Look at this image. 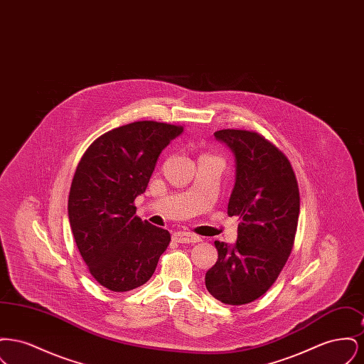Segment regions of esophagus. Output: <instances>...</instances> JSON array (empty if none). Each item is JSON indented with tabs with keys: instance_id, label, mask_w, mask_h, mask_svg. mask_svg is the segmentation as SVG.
<instances>
[{
	"instance_id": "34e87169",
	"label": "esophagus",
	"mask_w": 364,
	"mask_h": 364,
	"mask_svg": "<svg viewBox=\"0 0 364 364\" xmlns=\"http://www.w3.org/2000/svg\"><path fill=\"white\" fill-rule=\"evenodd\" d=\"M174 242H199L200 237L191 233V232H174L173 236Z\"/></svg>"
}]
</instances>
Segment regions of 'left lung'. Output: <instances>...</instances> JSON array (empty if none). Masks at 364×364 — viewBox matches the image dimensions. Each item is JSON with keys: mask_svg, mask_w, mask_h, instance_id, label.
Listing matches in <instances>:
<instances>
[{"mask_svg": "<svg viewBox=\"0 0 364 364\" xmlns=\"http://www.w3.org/2000/svg\"><path fill=\"white\" fill-rule=\"evenodd\" d=\"M235 156V187L228 214L239 217L235 244L214 242L218 259L205 277L217 300L242 306L274 284L294 247L300 211L299 187L288 158L259 134L214 132Z\"/></svg>", "mask_w": 364, "mask_h": 364, "instance_id": "left-lung-1", "label": "left lung"}]
</instances>
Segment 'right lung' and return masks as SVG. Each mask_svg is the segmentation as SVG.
Masks as SVG:
<instances>
[{"mask_svg": "<svg viewBox=\"0 0 364 364\" xmlns=\"http://www.w3.org/2000/svg\"><path fill=\"white\" fill-rule=\"evenodd\" d=\"M184 128L136 122L94 140L70 186L68 217L76 245L91 276L113 292L147 282L171 242L166 229L135 215L162 150Z\"/></svg>", "mask_w": 364, "mask_h": 364, "instance_id": "obj_1", "label": "right lung"}]
</instances>
